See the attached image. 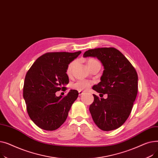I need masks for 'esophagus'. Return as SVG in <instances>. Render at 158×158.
<instances>
[{"mask_svg": "<svg viewBox=\"0 0 158 158\" xmlns=\"http://www.w3.org/2000/svg\"><path fill=\"white\" fill-rule=\"evenodd\" d=\"M84 94V92H82V91H79V95L81 96V95H82V94Z\"/></svg>", "mask_w": 158, "mask_h": 158, "instance_id": "obj_1", "label": "esophagus"}]
</instances>
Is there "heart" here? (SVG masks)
Segmentation results:
<instances>
[{"instance_id":"1","label":"heart","mask_w":158,"mask_h":158,"mask_svg":"<svg viewBox=\"0 0 158 158\" xmlns=\"http://www.w3.org/2000/svg\"><path fill=\"white\" fill-rule=\"evenodd\" d=\"M87 64L89 69H90L91 67H92L93 66L99 64V62L98 61H97L95 59H89L87 61ZM75 64H76V61H73L72 62H71L67 66V69H66V73H67L69 76L72 73V70L74 67ZM92 85V82L88 81H85V80H80L77 81L76 82H75L72 85V88H73L74 89H76L78 91H85L88 89L90 86Z\"/></svg>"}]
</instances>
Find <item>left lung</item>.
Segmentation results:
<instances>
[{"label": "left lung", "instance_id": "8db88e82", "mask_svg": "<svg viewBox=\"0 0 158 158\" xmlns=\"http://www.w3.org/2000/svg\"><path fill=\"white\" fill-rule=\"evenodd\" d=\"M84 57H97L103 66L101 82L93 86L107 98L93 94L89 112L95 123L104 131L122 126L128 118L138 93V74L133 66L119 51L113 47L89 49Z\"/></svg>", "mask_w": 158, "mask_h": 158}]
</instances>
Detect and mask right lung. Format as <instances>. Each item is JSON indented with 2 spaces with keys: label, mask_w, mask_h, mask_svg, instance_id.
Segmentation results:
<instances>
[{
  "label": "right lung",
  "mask_w": 158,
  "mask_h": 158,
  "mask_svg": "<svg viewBox=\"0 0 158 158\" xmlns=\"http://www.w3.org/2000/svg\"><path fill=\"white\" fill-rule=\"evenodd\" d=\"M81 53H46L38 57L27 72L23 97L30 118L40 128L54 131L67 118L79 93L70 89L64 97H57L56 93L65 91L69 82L67 66Z\"/></svg>",
  "instance_id": "1"
}]
</instances>
